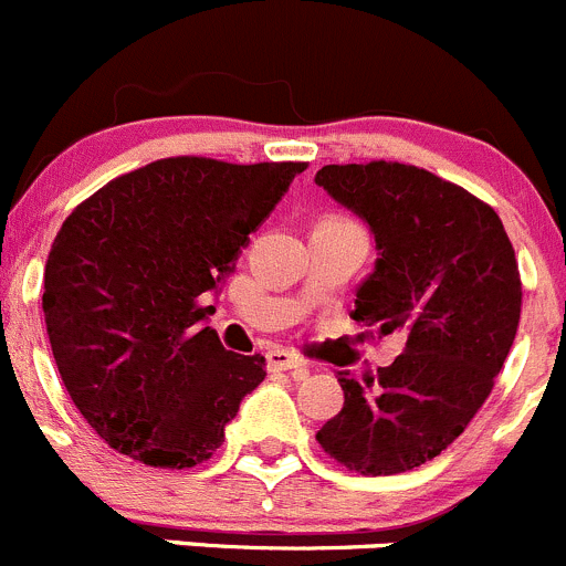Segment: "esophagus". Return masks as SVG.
<instances>
[{"mask_svg":"<svg viewBox=\"0 0 566 566\" xmlns=\"http://www.w3.org/2000/svg\"><path fill=\"white\" fill-rule=\"evenodd\" d=\"M266 363H270V368H275V371H294V368H307L305 357L296 355V352H289V349H270V355H266Z\"/></svg>","mask_w":566,"mask_h":566,"instance_id":"34e87169","label":"esophagus"}]
</instances>
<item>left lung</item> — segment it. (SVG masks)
I'll return each mask as SVG.
<instances>
[{"label": "left lung", "mask_w": 566, "mask_h": 566, "mask_svg": "<svg viewBox=\"0 0 566 566\" xmlns=\"http://www.w3.org/2000/svg\"><path fill=\"white\" fill-rule=\"evenodd\" d=\"M318 187L368 222L377 261L355 322L401 333L377 377L338 374L344 410L318 446L360 475L412 471L449 449L490 396L520 324L523 283L492 206L416 165H327Z\"/></svg>", "instance_id": "8db88e82"}]
</instances>
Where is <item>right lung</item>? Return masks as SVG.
I'll use <instances>...</instances> for the list:
<instances>
[{
  "mask_svg": "<svg viewBox=\"0 0 566 566\" xmlns=\"http://www.w3.org/2000/svg\"><path fill=\"white\" fill-rule=\"evenodd\" d=\"M305 161H150L82 200L43 275L49 344L76 410L117 454L195 468L226 440L264 355H237L206 305Z\"/></svg>",
  "mask_w": 566,
  "mask_h": 566,
  "instance_id": "1",
  "label": "right lung"
}]
</instances>
